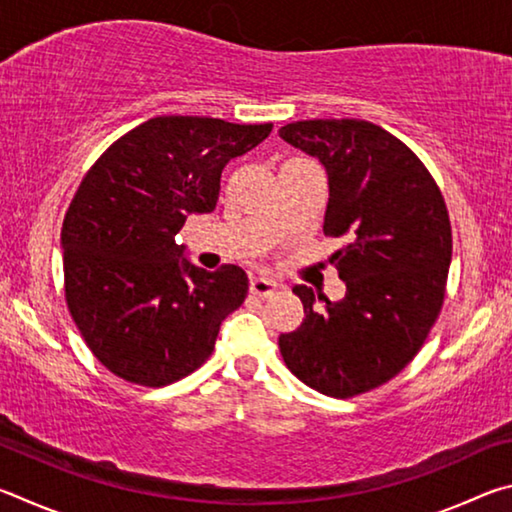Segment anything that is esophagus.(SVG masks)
<instances>
[{
	"label": "esophagus",
	"mask_w": 512,
	"mask_h": 512,
	"mask_svg": "<svg viewBox=\"0 0 512 512\" xmlns=\"http://www.w3.org/2000/svg\"><path fill=\"white\" fill-rule=\"evenodd\" d=\"M275 291H277V282L273 280V277L257 275V277H253V280H250V293H253V296L268 298V296H273Z\"/></svg>",
	"instance_id": "obj_1"
}]
</instances>
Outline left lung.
<instances>
[{
    "mask_svg": "<svg viewBox=\"0 0 512 512\" xmlns=\"http://www.w3.org/2000/svg\"><path fill=\"white\" fill-rule=\"evenodd\" d=\"M280 137L323 162V232L348 239L332 255L345 298L314 309V291L296 284L305 320L280 334V352L309 388L348 400L391 381L427 341L452 264L447 205L418 155L370 121L307 119Z\"/></svg>",
    "mask_w": 512,
    "mask_h": 512,
    "instance_id": "8db88e82",
    "label": "left lung"
}]
</instances>
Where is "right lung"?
<instances>
[{
    "instance_id": "right-lung-1",
    "label": "right lung",
    "mask_w": 512,
    "mask_h": 512,
    "mask_svg": "<svg viewBox=\"0 0 512 512\" xmlns=\"http://www.w3.org/2000/svg\"><path fill=\"white\" fill-rule=\"evenodd\" d=\"M273 124L164 115L112 142L67 207L65 300L83 341L112 375L167 386L210 359L223 318L248 293L244 268L207 273L183 257L187 214L212 212L221 171Z\"/></svg>"
}]
</instances>
